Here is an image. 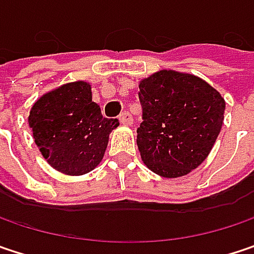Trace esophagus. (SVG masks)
I'll return each mask as SVG.
<instances>
[{
	"instance_id": "obj_1",
	"label": "esophagus",
	"mask_w": 254,
	"mask_h": 254,
	"mask_svg": "<svg viewBox=\"0 0 254 254\" xmlns=\"http://www.w3.org/2000/svg\"><path fill=\"white\" fill-rule=\"evenodd\" d=\"M119 121H121L122 125H132L133 118H132V115H130L129 112H124V113L119 116Z\"/></svg>"
}]
</instances>
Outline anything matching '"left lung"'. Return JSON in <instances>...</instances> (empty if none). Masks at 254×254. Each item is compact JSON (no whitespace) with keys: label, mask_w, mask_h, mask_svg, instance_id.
Here are the masks:
<instances>
[{"label":"left lung","mask_w":254,"mask_h":254,"mask_svg":"<svg viewBox=\"0 0 254 254\" xmlns=\"http://www.w3.org/2000/svg\"><path fill=\"white\" fill-rule=\"evenodd\" d=\"M142 124L136 144L144 164L158 176L190 173L211 152L224 121L225 102L192 74L163 69L139 82Z\"/></svg>","instance_id":"1"}]
</instances>
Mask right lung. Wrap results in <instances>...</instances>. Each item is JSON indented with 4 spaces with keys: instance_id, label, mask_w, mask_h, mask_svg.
<instances>
[{
    "instance_id": "obj_1",
    "label": "right lung",
    "mask_w": 254,
    "mask_h": 254,
    "mask_svg": "<svg viewBox=\"0 0 254 254\" xmlns=\"http://www.w3.org/2000/svg\"><path fill=\"white\" fill-rule=\"evenodd\" d=\"M29 127L42 155L55 170L81 176L99 166L109 133L119 121L103 118L100 106L91 100V85L75 81L43 94L32 106Z\"/></svg>"
}]
</instances>
